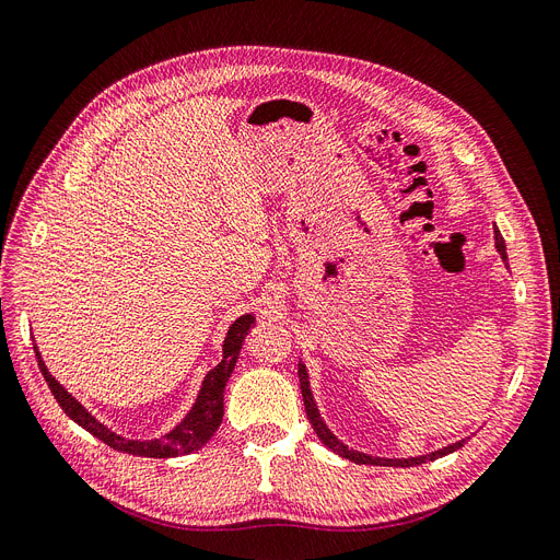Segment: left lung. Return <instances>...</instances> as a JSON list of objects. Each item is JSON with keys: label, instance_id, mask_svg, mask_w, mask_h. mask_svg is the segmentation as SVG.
Segmentation results:
<instances>
[{"label": "left lung", "instance_id": "left-lung-1", "mask_svg": "<svg viewBox=\"0 0 560 560\" xmlns=\"http://www.w3.org/2000/svg\"><path fill=\"white\" fill-rule=\"evenodd\" d=\"M494 245H497V252L501 254L503 260H508V254H505V242L499 233V229H494ZM298 375H300V386H302V398H304V407H306V417L315 430V434L320 436V442L334 451L336 455L346 457L350 462H357V465H373V467H417V465H425V462H432L436 457H444L457 448H462L467 444V440H459L455 444H448L440 451H432L428 455H419V457H375V455H369V453H361V451H354V448H348L343 442L338 440V436L327 428V423L323 421L320 411H318V405H315L313 400V394H311V384H308V371L304 363L300 361V369H298Z\"/></svg>", "mask_w": 560, "mask_h": 560}]
</instances>
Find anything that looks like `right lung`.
I'll use <instances>...</instances> for the list:
<instances>
[{
	"instance_id": "right-lung-1",
	"label": "right lung",
	"mask_w": 560,
	"mask_h": 560,
	"mask_svg": "<svg viewBox=\"0 0 560 560\" xmlns=\"http://www.w3.org/2000/svg\"><path fill=\"white\" fill-rule=\"evenodd\" d=\"M254 323H256V318L252 313L240 315V318L229 327V334L224 338L222 361L217 363L212 371H208V375L203 377L199 396H197V400H194V405L185 415V419L174 430H168L166 434L158 436V440H143V442L120 436L114 430H109L105 423L95 419L80 400L72 398L66 392V388L50 375V371H47L36 343H34V352H36V359H38V369H40L47 386H50L52 396L61 405V409L78 425H82L86 432H91L93 436H98L103 444L112 446L114 451L139 455V457H178V455H189L194 451H199L201 446H206L210 436L214 434V430L222 425L224 388H226V382H229V377L235 369V361L240 357L242 343H245V338H247Z\"/></svg>"
}]
</instances>
